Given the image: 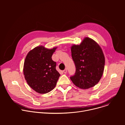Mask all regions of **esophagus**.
<instances>
[{"label": "esophagus", "instance_id": "esophagus-1", "mask_svg": "<svg viewBox=\"0 0 125 125\" xmlns=\"http://www.w3.org/2000/svg\"><path fill=\"white\" fill-rule=\"evenodd\" d=\"M63 72L65 73V74H66L67 72V69H65L64 70H63Z\"/></svg>", "mask_w": 125, "mask_h": 125}]
</instances>
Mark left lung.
<instances>
[{"instance_id": "obj_1", "label": "left lung", "mask_w": 125, "mask_h": 125, "mask_svg": "<svg viewBox=\"0 0 125 125\" xmlns=\"http://www.w3.org/2000/svg\"><path fill=\"white\" fill-rule=\"evenodd\" d=\"M76 72L70 79L82 89H88L96 85L103 75L105 57L99 45L93 39L86 37L80 45L71 47Z\"/></svg>"}]
</instances>
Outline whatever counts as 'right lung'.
Segmentation results:
<instances>
[{
  "instance_id": "1",
  "label": "right lung",
  "mask_w": 125,
  "mask_h": 125,
  "mask_svg": "<svg viewBox=\"0 0 125 125\" xmlns=\"http://www.w3.org/2000/svg\"><path fill=\"white\" fill-rule=\"evenodd\" d=\"M56 48L38 46L30 51L26 56L23 68L25 79L37 93H48L56 85L60 75L56 70V63L51 58Z\"/></svg>"
}]
</instances>
